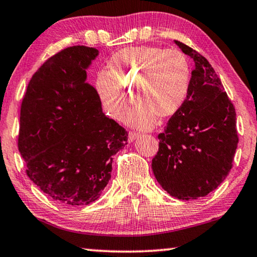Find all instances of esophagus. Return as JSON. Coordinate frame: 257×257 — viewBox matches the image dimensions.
I'll use <instances>...</instances> for the list:
<instances>
[{
  "instance_id": "1",
  "label": "esophagus",
  "mask_w": 257,
  "mask_h": 257,
  "mask_svg": "<svg viewBox=\"0 0 257 257\" xmlns=\"http://www.w3.org/2000/svg\"><path fill=\"white\" fill-rule=\"evenodd\" d=\"M139 133L138 132H130L128 133V142L130 143H132V142H135V140L137 139V138H139Z\"/></svg>"
}]
</instances>
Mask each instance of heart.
I'll return each mask as SVG.
<instances>
[{"instance_id":"b5f03b06","label":"heart","mask_w":257,"mask_h":257,"mask_svg":"<svg viewBox=\"0 0 257 257\" xmlns=\"http://www.w3.org/2000/svg\"><path fill=\"white\" fill-rule=\"evenodd\" d=\"M110 71H101L96 87L112 117L125 120L135 91L139 100L132 115L137 127L149 128L161 118L180 110L191 86V65L184 52L159 47H130L108 61Z\"/></svg>"}]
</instances>
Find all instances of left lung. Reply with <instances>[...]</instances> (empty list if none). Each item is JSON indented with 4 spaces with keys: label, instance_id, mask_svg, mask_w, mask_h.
I'll return each mask as SVG.
<instances>
[{
    "label": "left lung",
    "instance_id": "8db88e82",
    "mask_svg": "<svg viewBox=\"0 0 257 257\" xmlns=\"http://www.w3.org/2000/svg\"><path fill=\"white\" fill-rule=\"evenodd\" d=\"M174 42L194 61V70L184 105L158 136L152 170L173 198L195 200L216 189L229 174L238 143L236 113L209 62Z\"/></svg>",
    "mask_w": 257,
    "mask_h": 257
}]
</instances>
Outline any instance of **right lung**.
<instances>
[{"mask_svg": "<svg viewBox=\"0 0 257 257\" xmlns=\"http://www.w3.org/2000/svg\"><path fill=\"white\" fill-rule=\"evenodd\" d=\"M94 48L75 45L34 73L21 105L19 151L30 180L54 201L85 206L108 184L127 132L105 115L86 70Z\"/></svg>", "mask_w": 257, "mask_h": 257, "instance_id": "add662e5", "label": "right lung"}]
</instances>
